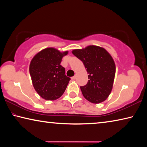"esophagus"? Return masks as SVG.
I'll return each mask as SVG.
<instances>
[{
  "instance_id": "1",
  "label": "esophagus",
  "mask_w": 147,
  "mask_h": 147,
  "mask_svg": "<svg viewBox=\"0 0 147 147\" xmlns=\"http://www.w3.org/2000/svg\"><path fill=\"white\" fill-rule=\"evenodd\" d=\"M71 78H72V80H75V79H76V76H73Z\"/></svg>"
}]
</instances>
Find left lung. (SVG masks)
Returning <instances> with one entry per match:
<instances>
[{"instance_id":"1","label":"left lung","mask_w":147,"mask_h":147,"mask_svg":"<svg viewBox=\"0 0 147 147\" xmlns=\"http://www.w3.org/2000/svg\"><path fill=\"white\" fill-rule=\"evenodd\" d=\"M83 62L89 80L80 86L83 96L94 104L100 103L110 94L115 74V65L108 52L102 47L91 45L72 52Z\"/></svg>"}]
</instances>
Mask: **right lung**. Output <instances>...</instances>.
Listing matches in <instances>:
<instances>
[{"label": "right lung", "mask_w": 147, "mask_h": 147, "mask_svg": "<svg viewBox=\"0 0 147 147\" xmlns=\"http://www.w3.org/2000/svg\"><path fill=\"white\" fill-rule=\"evenodd\" d=\"M68 52L60 53L54 48H47L38 53L30 64L32 84L42 98L54 100L63 94L71 78L60 63Z\"/></svg>", "instance_id": "1"}]
</instances>
